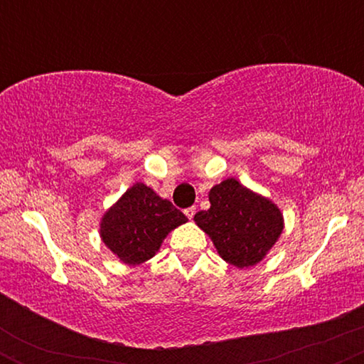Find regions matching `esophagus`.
<instances>
[{
	"mask_svg": "<svg viewBox=\"0 0 364 364\" xmlns=\"http://www.w3.org/2000/svg\"><path fill=\"white\" fill-rule=\"evenodd\" d=\"M185 214H186L188 219H193V215L196 214V207H188L185 210Z\"/></svg>",
	"mask_w": 364,
	"mask_h": 364,
	"instance_id": "34e87169",
	"label": "esophagus"
}]
</instances>
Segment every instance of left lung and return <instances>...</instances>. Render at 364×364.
<instances>
[{
  "label": "left lung",
  "instance_id": "8db88e82",
  "mask_svg": "<svg viewBox=\"0 0 364 364\" xmlns=\"http://www.w3.org/2000/svg\"><path fill=\"white\" fill-rule=\"evenodd\" d=\"M210 208L195 223L210 236L217 252L231 265L252 267L265 257L282 232L281 210L236 181L225 179L208 193Z\"/></svg>",
  "mask_w": 364,
  "mask_h": 364
}]
</instances>
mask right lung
Returning a JSON list of instances; mask_svg holds the SVG:
<instances>
[{"label":"right lung","instance_id":"right-lung-1","mask_svg":"<svg viewBox=\"0 0 364 364\" xmlns=\"http://www.w3.org/2000/svg\"><path fill=\"white\" fill-rule=\"evenodd\" d=\"M186 215L169 200H162L136 183L102 217V241L119 260L139 265L152 258L171 229L186 223Z\"/></svg>","mask_w":364,"mask_h":364}]
</instances>
